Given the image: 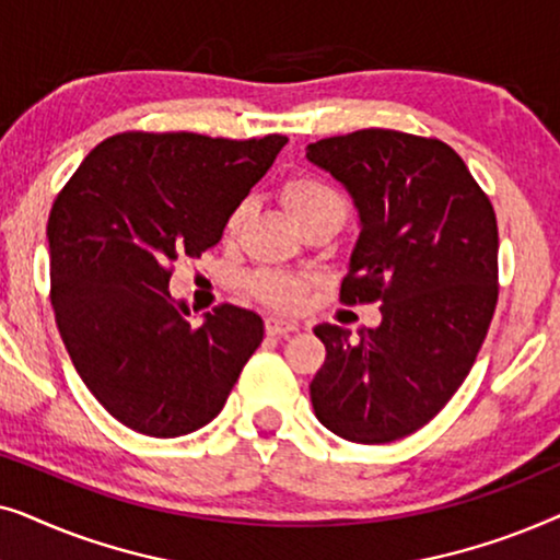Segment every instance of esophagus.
I'll return each mask as SVG.
<instances>
[{"label":"esophagus","instance_id":"obj_1","mask_svg":"<svg viewBox=\"0 0 560 560\" xmlns=\"http://www.w3.org/2000/svg\"><path fill=\"white\" fill-rule=\"evenodd\" d=\"M265 328H267V334H270V336H288V334H295L301 326H298L295 320H290V318L270 316L265 320Z\"/></svg>","mask_w":560,"mask_h":560}]
</instances>
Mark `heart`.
Listing matches in <instances>:
<instances>
[{
	"label": "heart",
	"instance_id": "b5f03b06",
	"mask_svg": "<svg viewBox=\"0 0 560 560\" xmlns=\"http://www.w3.org/2000/svg\"><path fill=\"white\" fill-rule=\"evenodd\" d=\"M282 201H285L295 224H301V221L324 211L347 213V201H343L339 190H336L331 183L313 178V175H301V178L290 180L285 190H282ZM242 217L244 209H236L232 213V219H229V232H234V229L242 224ZM255 293L262 298L265 303L278 305V308H293V305L303 301L305 285L301 280L290 278V275L262 272L255 278Z\"/></svg>",
	"mask_w": 560,
	"mask_h": 560
}]
</instances>
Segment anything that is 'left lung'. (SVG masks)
<instances>
[{
    "mask_svg": "<svg viewBox=\"0 0 560 560\" xmlns=\"http://www.w3.org/2000/svg\"><path fill=\"white\" fill-rule=\"evenodd\" d=\"M351 196L359 236L343 303L380 301L377 328L349 339L318 324L326 362L311 402L328 431L389 443L441 412L469 374L497 305V219L441 140L359 129L305 148Z\"/></svg>",
    "mask_w": 560,
    "mask_h": 560,
    "instance_id": "8db88e82",
    "label": "left lung"
}]
</instances>
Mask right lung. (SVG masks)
I'll return each mask as SVG.
<instances>
[{"label": "right lung", "mask_w": 560, "mask_h": 560, "mask_svg": "<svg viewBox=\"0 0 560 560\" xmlns=\"http://www.w3.org/2000/svg\"><path fill=\"white\" fill-rule=\"evenodd\" d=\"M285 142L117 135L83 158L52 203L60 339L91 395L132 431L175 439L211 423L262 341V318L236 305L194 326L167 280L175 259L219 244Z\"/></svg>", "instance_id": "obj_1"}]
</instances>
